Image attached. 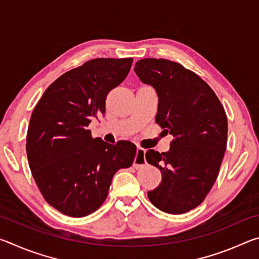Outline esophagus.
<instances>
[{"label": "esophagus", "instance_id": "obj_1", "mask_svg": "<svg viewBox=\"0 0 259 259\" xmlns=\"http://www.w3.org/2000/svg\"><path fill=\"white\" fill-rule=\"evenodd\" d=\"M146 163V159H145V150L143 147L138 146L137 147V154H136L135 161H134V166L136 169L140 168V166L144 165Z\"/></svg>", "mask_w": 259, "mask_h": 259}]
</instances>
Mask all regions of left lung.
Segmentation results:
<instances>
[{"mask_svg": "<svg viewBox=\"0 0 259 259\" xmlns=\"http://www.w3.org/2000/svg\"><path fill=\"white\" fill-rule=\"evenodd\" d=\"M134 69L155 89V122L174 137L168 152H146V161L162 174L147 196L161 211L187 212L203 202L216 182L227 143L225 109L211 88L181 64L145 58Z\"/></svg>", "mask_w": 259, "mask_h": 259, "instance_id": "1", "label": "left lung"}]
</instances>
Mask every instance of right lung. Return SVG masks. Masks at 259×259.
<instances>
[{
	"label": "right lung",
	"mask_w": 259,
	"mask_h": 259,
	"mask_svg": "<svg viewBox=\"0 0 259 259\" xmlns=\"http://www.w3.org/2000/svg\"><path fill=\"white\" fill-rule=\"evenodd\" d=\"M133 58H96L51 83L30 116L26 152L33 178L50 205L84 217L106 200L117 170L129 168L137 147L91 137L90 122L104 115L107 94L124 80Z\"/></svg>",
	"instance_id": "add662e5"
}]
</instances>
